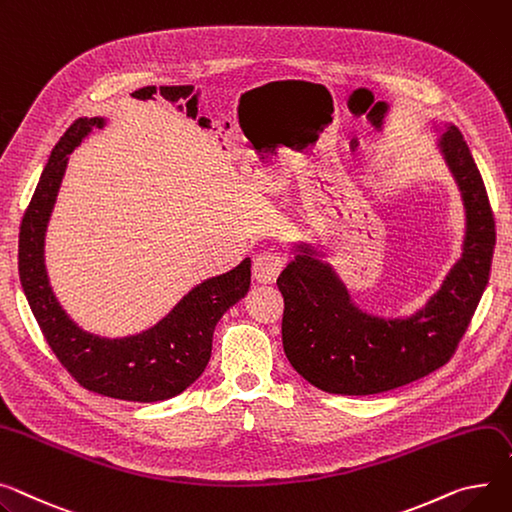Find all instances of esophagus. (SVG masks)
<instances>
[{
  "instance_id": "esophagus-1",
  "label": "esophagus",
  "mask_w": 512,
  "mask_h": 512,
  "mask_svg": "<svg viewBox=\"0 0 512 512\" xmlns=\"http://www.w3.org/2000/svg\"><path fill=\"white\" fill-rule=\"evenodd\" d=\"M284 267L280 253H261L253 261V280L257 284H274Z\"/></svg>"
}]
</instances>
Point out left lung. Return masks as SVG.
<instances>
[{"label": "left lung", "instance_id": "8db88e82", "mask_svg": "<svg viewBox=\"0 0 512 512\" xmlns=\"http://www.w3.org/2000/svg\"><path fill=\"white\" fill-rule=\"evenodd\" d=\"M436 150L461 193V257L416 313L383 317L352 300L346 282L311 243H294L278 288L282 344L304 381L335 395L385 393L447 364L488 286L496 245L494 216L475 160L453 123H436Z\"/></svg>", "mask_w": 512, "mask_h": 512}]
</instances>
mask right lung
<instances>
[{"instance_id": "right-lung-1", "label": "right lung", "mask_w": 512, "mask_h": 512, "mask_svg": "<svg viewBox=\"0 0 512 512\" xmlns=\"http://www.w3.org/2000/svg\"><path fill=\"white\" fill-rule=\"evenodd\" d=\"M105 117H80L55 144L20 226L18 271L22 290L57 360L88 391L125 401H164L191 387L212 356L222 315L245 298L251 259L191 288L156 325L125 337L82 329L63 311L47 276L45 234L70 154Z\"/></svg>"}]
</instances>
